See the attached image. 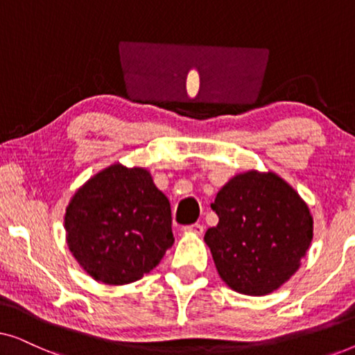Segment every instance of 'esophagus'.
Listing matches in <instances>:
<instances>
[{"label": "esophagus", "instance_id": "esophagus-1", "mask_svg": "<svg viewBox=\"0 0 355 355\" xmlns=\"http://www.w3.org/2000/svg\"><path fill=\"white\" fill-rule=\"evenodd\" d=\"M184 232H192V234H197V236H202L203 232V226L198 225V223H193V225H187L182 227Z\"/></svg>", "mask_w": 355, "mask_h": 355}]
</instances>
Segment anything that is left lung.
Masks as SVG:
<instances>
[{
  "label": "left lung",
  "instance_id": "obj_1",
  "mask_svg": "<svg viewBox=\"0 0 355 355\" xmlns=\"http://www.w3.org/2000/svg\"><path fill=\"white\" fill-rule=\"evenodd\" d=\"M220 221L205 232L221 279L237 293L265 295L284 284L313 236L309 207L275 173L237 174L211 203Z\"/></svg>",
  "mask_w": 355,
  "mask_h": 355
}]
</instances>
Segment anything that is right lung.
<instances>
[{"mask_svg": "<svg viewBox=\"0 0 355 355\" xmlns=\"http://www.w3.org/2000/svg\"><path fill=\"white\" fill-rule=\"evenodd\" d=\"M171 205L147 169H103L74 193L64 226L72 255L105 284H129L173 245Z\"/></svg>", "mask_w": 355, "mask_h": 355, "instance_id": "obj_1", "label": "right lung"}]
</instances>
